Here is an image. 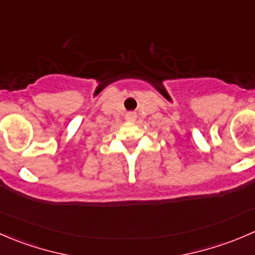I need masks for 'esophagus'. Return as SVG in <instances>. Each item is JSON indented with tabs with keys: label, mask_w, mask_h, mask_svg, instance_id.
I'll return each mask as SVG.
<instances>
[{
	"label": "esophagus",
	"mask_w": 255,
	"mask_h": 255,
	"mask_svg": "<svg viewBox=\"0 0 255 255\" xmlns=\"http://www.w3.org/2000/svg\"><path fill=\"white\" fill-rule=\"evenodd\" d=\"M135 117H137V115H135L134 112H128L127 115H126V120L127 121H134Z\"/></svg>",
	"instance_id": "1"
}]
</instances>
